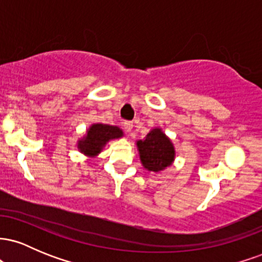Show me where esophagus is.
<instances>
[{"mask_svg": "<svg viewBox=\"0 0 262 262\" xmlns=\"http://www.w3.org/2000/svg\"><path fill=\"white\" fill-rule=\"evenodd\" d=\"M124 129H125V132H127V133H130L132 132V129H133V122H124Z\"/></svg>", "mask_w": 262, "mask_h": 262, "instance_id": "esophagus-1", "label": "esophagus"}]
</instances>
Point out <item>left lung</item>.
Instances as JSON below:
<instances>
[{"label":"left lung","instance_id":"8db88e82","mask_svg":"<svg viewBox=\"0 0 262 262\" xmlns=\"http://www.w3.org/2000/svg\"><path fill=\"white\" fill-rule=\"evenodd\" d=\"M135 144L141 165L150 172H162L175 161L173 143L160 127L152 128L144 139L137 140Z\"/></svg>","mask_w":262,"mask_h":262}]
</instances>
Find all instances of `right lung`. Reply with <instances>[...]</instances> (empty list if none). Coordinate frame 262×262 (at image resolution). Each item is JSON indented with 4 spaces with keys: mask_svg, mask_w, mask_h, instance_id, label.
I'll list each match as a JSON object with an SVG mask.
<instances>
[{
    "mask_svg": "<svg viewBox=\"0 0 262 262\" xmlns=\"http://www.w3.org/2000/svg\"><path fill=\"white\" fill-rule=\"evenodd\" d=\"M124 133L117 125L93 123L86 130V134L77 140V150L87 158H96L111 140L121 139Z\"/></svg>",
    "mask_w": 262,
    "mask_h": 262,
    "instance_id": "1",
    "label": "right lung"
}]
</instances>
